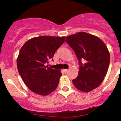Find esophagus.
Masks as SVG:
<instances>
[{"instance_id":"obj_1","label":"esophagus","mask_w":121,"mask_h":121,"mask_svg":"<svg viewBox=\"0 0 121 121\" xmlns=\"http://www.w3.org/2000/svg\"><path fill=\"white\" fill-rule=\"evenodd\" d=\"M64 72H65V73H66V72L68 71V69H64Z\"/></svg>"}]
</instances>
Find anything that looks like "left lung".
Wrapping results in <instances>:
<instances>
[{"label": "left lung", "instance_id": "obj_1", "mask_svg": "<svg viewBox=\"0 0 121 121\" xmlns=\"http://www.w3.org/2000/svg\"><path fill=\"white\" fill-rule=\"evenodd\" d=\"M66 41L75 51L80 65L78 75L72 80L74 86L84 92L97 88L104 80L110 61L106 45L99 38L85 32L67 36Z\"/></svg>", "mask_w": 121, "mask_h": 121}]
</instances>
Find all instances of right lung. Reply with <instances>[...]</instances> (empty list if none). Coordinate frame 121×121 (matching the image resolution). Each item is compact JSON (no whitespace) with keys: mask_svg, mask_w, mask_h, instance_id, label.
I'll list each match as a JSON object with an SVG mask.
<instances>
[{"mask_svg":"<svg viewBox=\"0 0 121 121\" xmlns=\"http://www.w3.org/2000/svg\"><path fill=\"white\" fill-rule=\"evenodd\" d=\"M65 40V36L36 37L21 48L17 59V70L24 82L33 92L47 96L57 88L61 70L51 69L47 64Z\"/></svg>","mask_w":121,"mask_h":121,"instance_id":"1","label":"right lung"}]
</instances>
